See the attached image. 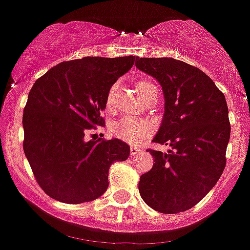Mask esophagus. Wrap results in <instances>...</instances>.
<instances>
[{"label":"esophagus","instance_id":"obj_1","mask_svg":"<svg viewBox=\"0 0 250 250\" xmlns=\"http://www.w3.org/2000/svg\"><path fill=\"white\" fill-rule=\"evenodd\" d=\"M138 152H140V148H137V147H131L130 148V154L131 155H136Z\"/></svg>","mask_w":250,"mask_h":250}]
</instances>
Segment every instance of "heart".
<instances>
[{"mask_svg":"<svg viewBox=\"0 0 250 250\" xmlns=\"http://www.w3.org/2000/svg\"><path fill=\"white\" fill-rule=\"evenodd\" d=\"M154 87H157V86L149 81H140L137 83V90L140 92L141 98L145 97ZM117 88L118 83H115L110 86L109 91H108L107 98H105V107L108 110L112 109L113 105H114V96L117 92ZM152 131L153 125L148 120L133 117L122 118L110 126V132L115 138H119V140L133 146L140 145L145 138H147L152 133Z\"/></svg>","mask_w":250,"mask_h":250,"instance_id":"obj_1","label":"heart"}]
</instances>
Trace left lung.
<instances>
[{
  "mask_svg": "<svg viewBox=\"0 0 250 250\" xmlns=\"http://www.w3.org/2000/svg\"><path fill=\"white\" fill-rule=\"evenodd\" d=\"M135 64L162 85L165 113L153 142L171 147L167 153L148 149L154 164L140 177L138 191L157 211H186L208 194L226 167V98L204 71L179 59L136 58Z\"/></svg>",
  "mask_w": 250,
  "mask_h": 250,
  "instance_id": "1",
  "label": "left lung"
}]
</instances>
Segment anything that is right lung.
<instances>
[{"label": "right lung", "instance_id": "1", "mask_svg": "<svg viewBox=\"0 0 250 250\" xmlns=\"http://www.w3.org/2000/svg\"><path fill=\"white\" fill-rule=\"evenodd\" d=\"M135 56L83 57L62 62L35 81L24 108L23 148L44 193L66 204L91 202L108 188L114 162L130 147L118 138L85 140L104 126L110 86L127 73Z\"/></svg>", "mask_w": 250, "mask_h": 250}]
</instances>
